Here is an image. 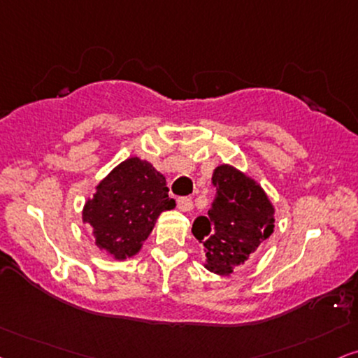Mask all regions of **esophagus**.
<instances>
[{
    "instance_id": "34e87169",
    "label": "esophagus",
    "mask_w": 358,
    "mask_h": 358,
    "mask_svg": "<svg viewBox=\"0 0 358 358\" xmlns=\"http://www.w3.org/2000/svg\"><path fill=\"white\" fill-rule=\"evenodd\" d=\"M176 205H178L180 210L185 211V213L193 210V200H192V198H188V196L178 198V200H176Z\"/></svg>"
}]
</instances>
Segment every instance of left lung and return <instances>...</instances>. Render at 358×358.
<instances>
[{
  "instance_id": "1",
  "label": "left lung",
  "mask_w": 358,
  "mask_h": 358,
  "mask_svg": "<svg viewBox=\"0 0 358 358\" xmlns=\"http://www.w3.org/2000/svg\"><path fill=\"white\" fill-rule=\"evenodd\" d=\"M216 188L208 216L193 221L192 233L205 248V268L229 275L252 259L274 231V206L255 180L231 165L213 171Z\"/></svg>"
}]
</instances>
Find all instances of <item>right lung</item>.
Returning <instances> with one entry per match:
<instances>
[{"label": "right lung", "mask_w": 358, "mask_h": 358, "mask_svg": "<svg viewBox=\"0 0 358 358\" xmlns=\"http://www.w3.org/2000/svg\"><path fill=\"white\" fill-rule=\"evenodd\" d=\"M165 176L138 157L127 158L96 187L83 210L96 246L124 261L142 250L162 211L173 210Z\"/></svg>", "instance_id": "add662e5"}]
</instances>
